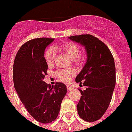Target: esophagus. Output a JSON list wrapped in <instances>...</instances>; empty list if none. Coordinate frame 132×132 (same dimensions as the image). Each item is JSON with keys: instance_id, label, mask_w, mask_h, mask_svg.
<instances>
[{"instance_id": "obj_1", "label": "esophagus", "mask_w": 132, "mask_h": 132, "mask_svg": "<svg viewBox=\"0 0 132 132\" xmlns=\"http://www.w3.org/2000/svg\"><path fill=\"white\" fill-rule=\"evenodd\" d=\"M66 88H67L68 90H70L73 89V87L72 86H70V85H67V86H66Z\"/></svg>"}]
</instances>
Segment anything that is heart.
I'll return each instance as SVG.
<instances>
[{
  "label": "heart",
  "mask_w": 132,
  "mask_h": 132,
  "mask_svg": "<svg viewBox=\"0 0 132 132\" xmlns=\"http://www.w3.org/2000/svg\"><path fill=\"white\" fill-rule=\"evenodd\" d=\"M61 50L66 53L68 56H70L72 59H75L77 62H82L84 60V55L79 53V46L73 42H66L60 46ZM44 57L48 64H53L55 62L56 57V51L55 48H49L46 50L44 54ZM76 71L72 68H66V69H60L56 72L57 77L61 81L64 82H68L70 79L75 76Z\"/></svg>",
  "instance_id": "heart-1"
}]
</instances>
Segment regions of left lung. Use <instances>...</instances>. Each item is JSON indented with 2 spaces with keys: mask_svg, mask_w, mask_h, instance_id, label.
Returning a JSON list of instances; mask_svg holds the SVG:
<instances>
[{
  "mask_svg": "<svg viewBox=\"0 0 132 132\" xmlns=\"http://www.w3.org/2000/svg\"><path fill=\"white\" fill-rule=\"evenodd\" d=\"M85 47L86 64L75 79L77 83L86 86L79 89L81 98L77 105L79 117L87 122L99 120L106 112L112 98L116 85L114 59L106 45L90 35L68 37Z\"/></svg>",
  "mask_w": 132,
  "mask_h": 132,
  "instance_id": "8db88e82",
  "label": "left lung"
}]
</instances>
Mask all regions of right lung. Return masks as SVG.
Wrapping results in <instances>:
<instances>
[{"instance_id":"right-lung-1","label":"right lung","mask_w":132,"mask_h":132,"mask_svg":"<svg viewBox=\"0 0 132 132\" xmlns=\"http://www.w3.org/2000/svg\"><path fill=\"white\" fill-rule=\"evenodd\" d=\"M53 41L43 37L26 42L17 52L13 66L14 85L21 101L30 115L44 124L57 118L67 92L62 82L51 86L43 80L48 68L44 51Z\"/></svg>"}]
</instances>
